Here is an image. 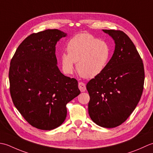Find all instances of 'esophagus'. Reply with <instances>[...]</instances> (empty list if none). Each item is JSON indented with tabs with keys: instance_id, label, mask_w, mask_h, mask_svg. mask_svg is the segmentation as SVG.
Segmentation results:
<instances>
[{
	"instance_id": "obj_1",
	"label": "esophagus",
	"mask_w": 153,
	"mask_h": 153,
	"mask_svg": "<svg viewBox=\"0 0 153 153\" xmlns=\"http://www.w3.org/2000/svg\"><path fill=\"white\" fill-rule=\"evenodd\" d=\"M79 89H80L81 92H85L86 90V85L82 82H80L79 83Z\"/></svg>"
}]
</instances>
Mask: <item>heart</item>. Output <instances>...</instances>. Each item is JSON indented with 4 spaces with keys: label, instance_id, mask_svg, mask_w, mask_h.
Returning <instances> with one entry per match:
<instances>
[{
    "label": "heart",
    "instance_id": "heart-1",
    "mask_svg": "<svg viewBox=\"0 0 153 153\" xmlns=\"http://www.w3.org/2000/svg\"><path fill=\"white\" fill-rule=\"evenodd\" d=\"M67 51L68 54L61 57L64 72L72 73L74 63L77 62L78 73L86 79H93L100 74L106 67L111 54L106 42L88 33L74 36L68 43Z\"/></svg>",
    "mask_w": 153,
    "mask_h": 153
}]
</instances>
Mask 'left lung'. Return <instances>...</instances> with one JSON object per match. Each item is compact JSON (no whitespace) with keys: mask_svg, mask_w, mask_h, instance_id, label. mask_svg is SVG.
<instances>
[{"mask_svg":"<svg viewBox=\"0 0 153 153\" xmlns=\"http://www.w3.org/2000/svg\"><path fill=\"white\" fill-rule=\"evenodd\" d=\"M115 42V50L103 72L87 83L88 114L99 126L113 128L129 117L141 99L145 80L142 59L122 31L103 30Z\"/></svg>","mask_w":153,"mask_h":153,"instance_id":"obj_1","label":"left lung"}]
</instances>
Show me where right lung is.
<instances>
[{
	"label": "right lung",
	"mask_w": 153,
	"mask_h": 153,
	"mask_svg": "<svg viewBox=\"0 0 153 153\" xmlns=\"http://www.w3.org/2000/svg\"><path fill=\"white\" fill-rule=\"evenodd\" d=\"M65 36L57 29L32 33L11 59L8 76L12 102L37 129L60 126L67 117V104L80 93L78 81L65 76L57 65L56 43Z\"/></svg>",
	"instance_id": "add662e5"
}]
</instances>
